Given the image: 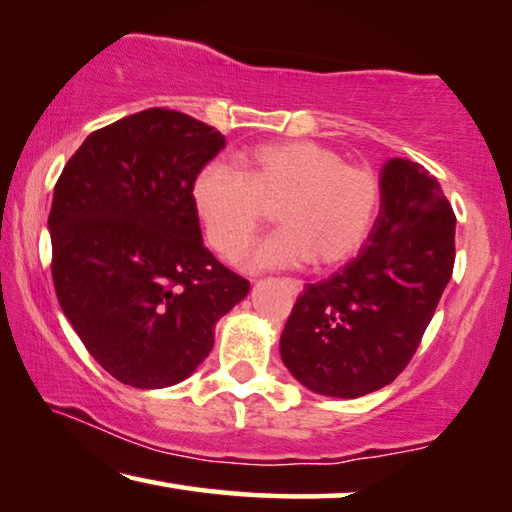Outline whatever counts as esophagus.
Masks as SVG:
<instances>
[{
  "label": "esophagus",
  "mask_w": 512,
  "mask_h": 512,
  "mask_svg": "<svg viewBox=\"0 0 512 512\" xmlns=\"http://www.w3.org/2000/svg\"><path fill=\"white\" fill-rule=\"evenodd\" d=\"M288 286H290V290H293L295 295H297V293H302V281H297V279H288Z\"/></svg>",
  "instance_id": "34e87169"
}]
</instances>
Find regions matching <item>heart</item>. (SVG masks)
Segmentation results:
<instances>
[{"mask_svg":"<svg viewBox=\"0 0 512 512\" xmlns=\"http://www.w3.org/2000/svg\"><path fill=\"white\" fill-rule=\"evenodd\" d=\"M240 162L242 171L210 160L192 183L196 217L219 256H238L272 210L281 229L240 258L249 270L309 261L332 270L366 247L382 210V178L373 167L304 139L256 146Z\"/></svg>","mask_w":512,"mask_h":512,"instance_id":"b5f03b06","label":"heart"}]
</instances>
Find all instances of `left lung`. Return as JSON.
<instances>
[{
	"mask_svg": "<svg viewBox=\"0 0 512 512\" xmlns=\"http://www.w3.org/2000/svg\"><path fill=\"white\" fill-rule=\"evenodd\" d=\"M455 263V212L421 164L391 157L382 210L355 261L309 283L281 332V359L304 387L359 398L405 371Z\"/></svg>",
	"mask_w": 512,
	"mask_h": 512,
	"instance_id": "1",
	"label": "left lung"
}]
</instances>
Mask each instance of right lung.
Masks as SVG:
<instances>
[{"mask_svg": "<svg viewBox=\"0 0 512 512\" xmlns=\"http://www.w3.org/2000/svg\"><path fill=\"white\" fill-rule=\"evenodd\" d=\"M219 130L151 107L91 132L54 185L57 300L89 355L135 389L185 380L249 281L203 245L192 183Z\"/></svg>", "mask_w": 512, "mask_h": 512, "instance_id": "obj_1", "label": "right lung"}]
</instances>
